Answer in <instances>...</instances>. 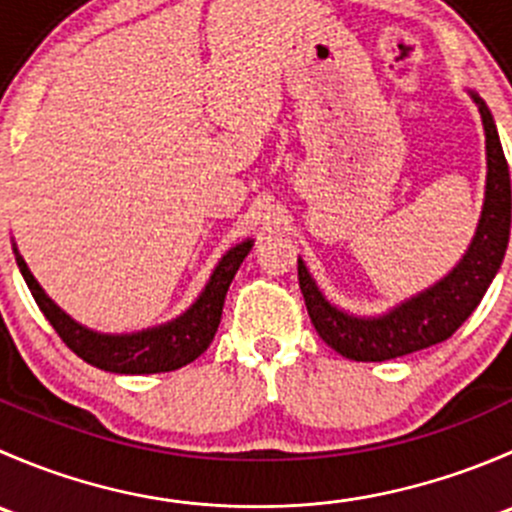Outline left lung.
<instances>
[{"label":"left lung","instance_id":"obj_1","mask_svg":"<svg viewBox=\"0 0 512 512\" xmlns=\"http://www.w3.org/2000/svg\"><path fill=\"white\" fill-rule=\"evenodd\" d=\"M471 98L483 118L488 153L483 213L468 252L441 282L396 304L381 317H354L329 304L307 265L297 260L299 289L314 329L334 352L347 359L386 361L446 342L471 317L500 270L510 237V170L488 106L476 94Z\"/></svg>","mask_w":512,"mask_h":512}]
</instances>
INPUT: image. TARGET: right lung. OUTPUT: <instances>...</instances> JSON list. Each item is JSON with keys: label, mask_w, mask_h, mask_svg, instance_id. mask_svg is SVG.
<instances>
[{"label": "right lung", "mask_w": 512, "mask_h": 512, "mask_svg": "<svg viewBox=\"0 0 512 512\" xmlns=\"http://www.w3.org/2000/svg\"><path fill=\"white\" fill-rule=\"evenodd\" d=\"M250 250L252 240H245L223 255L203 294L195 299L188 312L180 314L173 322L136 334H101L81 327L64 309L51 302L49 294L39 287V282L29 272L17 247H14V255H17L19 272H22L27 287L32 289L36 304L71 352L81 356L86 364L113 371V374H158V371H175L190 364L210 347L215 332H218L227 289Z\"/></svg>", "instance_id": "1"}]
</instances>
